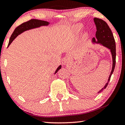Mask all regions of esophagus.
Listing matches in <instances>:
<instances>
[{"label":"esophagus","instance_id":"34e87169","mask_svg":"<svg viewBox=\"0 0 125 125\" xmlns=\"http://www.w3.org/2000/svg\"><path fill=\"white\" fill-rule=\"evenodd\" d=\"M62 64H63V65H66V64H67V63H68V58H67L66 57H64V58H63L62 59Z\"/></svg>","mask_w":125,"mask_h":125}]
</instances>
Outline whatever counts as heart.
Here are the masks:
<instances>
[{
	"label": "heart",
	"mask_w": 125,
	"mask_h": 125,
	"mask_svg": "<svg viewBox=\"0 0 125 125\" xmlns=\"http://www.w3.org/2000/svg\"><path fill=\"white\" fill-rule=\"evenodd\" d=\"M76 29H77L78 31H80L81 29H82V25H78V26H76Z\"/></svg>",
	"instance_id": "1"
}]
</instances>
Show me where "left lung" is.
I'll list each match as a JSON object with an SVG mask.
<instances>
[{"label":"left lung","instance_id":"8db88e82","mask_svg":"<svg viewBox=\"0 0 125 125\" xmlns=\"http://www.w3.org/2000/svg\"><path fill=\"white\" fill-rule=\"evenodd\" d=\"M94 22L95 23L96 27V37L97 41H96L95 38H93L92 41L94 43H100L103 45L104 46L109 49L110 50V52L112 53V59H113V66H112V71L109 77L108 82L105 84L104 87L102 88L100 91H98L97 94L101 92L104 89H105L108 85V83L110 81V78L113 73L114 70H115V57H116V49H115V38H114L113 33L112 32L111 29H110L108 24L105 21L102 19L96 18H94Z\"/></svg>","mask_w":125,"mask_h":125}]
</instances>
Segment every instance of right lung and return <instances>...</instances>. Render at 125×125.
I'll return each instance as SVG.
<instances>
[{"instance_id": "right-lung-1", "label": "right lung", "mask_w": 125, "mask_h": 125, "mask_svg": "<svg viewBox=\"0 0 125 125\" xmlns=\"http://www.w3.org/2000/svg\"><path fill=\"white\" fill-rule=\"evenodd\" d=\"M49 22L46 21L40 20H37V19H31L27 22H24L18 26L17 28H16L15 31H13V33H12L11 36L10 38L9 43H8V45H10L12 42L13 41V40L18 36L19 34H21V33L23 32V31H27V30H29L31 29H33V28H36L41 27V26H45V25H48ZM61 65H60L55 72V74L61 68Z\"/></svg>"}]
</instances>
